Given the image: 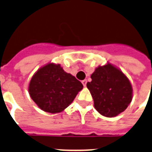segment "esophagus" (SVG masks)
<instances>
[{
    "label": "esophagus",
    "mask_w": 152,
    "mask_h": 152,
    "mask_svg": "<svg viewBox=\"0 0 152 152\" xmlns=\"http://www.w3.org/2000/svg\"><path fill=\"white\" fill-rule=\"evenodd\" d=\"M81 83L83 84L84 87H85V86H86V84H87V80L85 79V80H83V81H81Z\"/></svg>",
    "instance_id": "esophagus-1"
}]
</instances>
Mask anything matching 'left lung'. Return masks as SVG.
<instances>
[{
    "label": "left lung",
    "mask_w": 152,
    "mask_h": 152,
    "mask_svg": "<svg viewBox=\"0 0 152 152\" xmlns=\"http://www.w3.org/2000/svg\"><path fill=\"white\" fill-rule=\"evenodd\" d=\"M87 88L94 100V106L101 115L116 116L130 105L133 88L129 79L117 67L107 63L99 66L91 75Z\"/></svg>",
    "instance_id": "left-lung-1"
}]
</instances>
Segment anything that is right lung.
Returning a JSON list of instances; mask_svg holds the SVG:
<instances>
[{"label":"right lung","instance_id":"obj_1","mask_svg":"<svg viewBox=\"0 0 152 152\" xmlns=\"http://www.w3.org/2000/svg\"><path fill=\"white\" fill-rule=\"evenodd\" d=\"M82 88L81 81L65 72L61 65L50 63L32 76L28 92L41 110L57 113L64 110Z\"/></svg>","mask_w":152,"mask_h":152}]
</instances>
